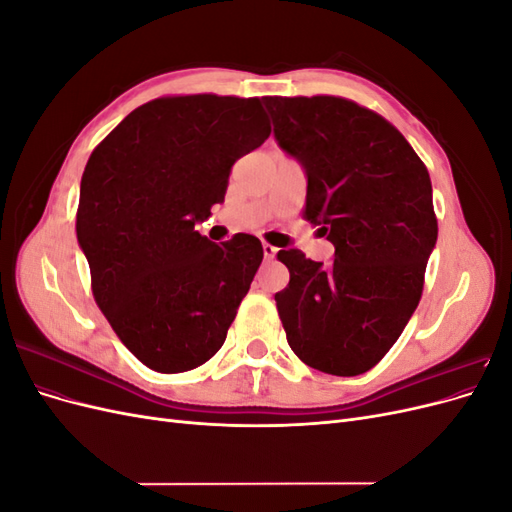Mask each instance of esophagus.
Listing matches in <instances>:
<instances>
[{"instance_id": "34e87169", "label": "esophagus", "mask_w": 512, "mask_h": 512, "mask_svg": "<svg viewBox=\"0 0 512 512\" xmlns=\"http://www.w3.org/2000/svg\"><path fill=\"white\" fill-rule=\"evenodd\" d=\"M262 254H265V260H273L277 256V247H273L269 243H262Z\"/></svg>"}]
</instances>
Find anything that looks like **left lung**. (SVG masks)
I'll use <instances>...</instances> for the list:
<instances>
[{
	"label": "left lung",
	"mask_w": 512,
	"mask_h": 512,
	"mask_svg": "<svg viewBox=\"0 0 512 512\" xmlns=\"http://www.w3.org/2000/svg\"><path fill=\"white\" fill-rule=\"evenodd\" d=\"M275 141L307 179L305 218L335 245L329 265L299 250L275 294L286 339L324 374L359 376L391 350L421 301L438 241L425 164L389 121L344 98H265Z\"/></svg>",
	"instance_id": "8db88e82"
}]
</instances>
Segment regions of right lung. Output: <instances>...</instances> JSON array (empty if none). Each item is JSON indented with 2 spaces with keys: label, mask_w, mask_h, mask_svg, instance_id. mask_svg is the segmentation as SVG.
<instances>
[{
  "label": "right lung",
  "mask_w": 512,
  "mask_h": 512,
  "mask_svg": "<svg viewBox=\"0 0 512 512\" xmlns=\"http://www.w3.org/2000/svg\"><path fill=\"white\" fill-rule=\"evenodd\" d=\"M269 134L258 98H158L91 153L76 239L102 314L153 371L194 369L224 344L262 245L243 232L218 245L196 224L224 200L232 164Z\"/></svg>",
  "instance_id": "1"
}]
</instances>
